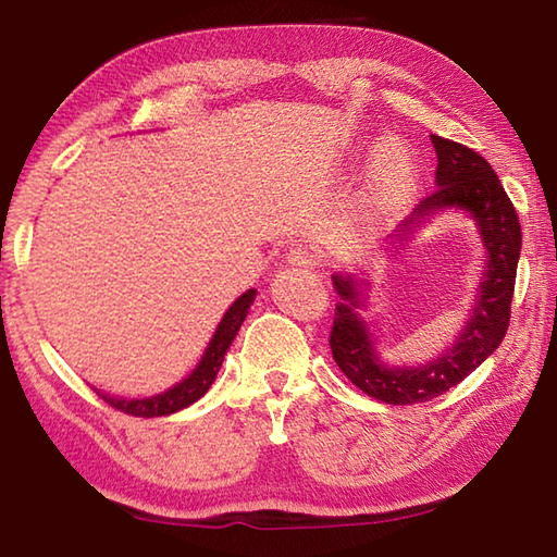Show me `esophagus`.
I'll list each match as a JSON object with an SVG mask.
<instances>
[{
	"label": "esophagus",
	"instance_id": "34e87169",
	"mask_svg": "<svg viewBox=\"0 0 557 557\" xmlns=\"http://www.w3.org/2000/svg\"><path fill=\"white\" fill-rule=\"evenodd\" d=\"M287 258H289L292 265H299V268H315V265L321 263L319 253H315L311 246H304V244H294L289 248Z\"/></svg>",
	"mask_w": 557,
	"mask_h": 557
}]
</instances>
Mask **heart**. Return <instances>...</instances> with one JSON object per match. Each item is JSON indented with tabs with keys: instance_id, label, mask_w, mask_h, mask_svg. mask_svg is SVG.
Segmentation results:
<instances>
[{
	"instance_id": "obj_1",
	"label": "heart",
	"mask_w": 557,
	"mask_h": 557,
	"mask_svg": "<svg viewBox=\"0 0 557 557\" xmlns=\"http://www.w3.org/2000/svg\"><path fill=\"white\" fill-rule=\"evenodd\" d=\"M376 173L388 183H398L403 178H408L410 159L406 154V149L396 145V141H384L376 154Z\"/></svg>"
}]
</instances>
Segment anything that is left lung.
Segmentation results:
<instances>
[{
  "instance_id": "1",
  "label": "left lung",
  "mask_w": 557,
  "mask_h": 557,
  "mask_svg": "<svg viewBox=\"0 0 557 557\" xmlns=\"http://www.w3.org/2000/svg\"><path fill=\"white\" fill-rule=\"evenodd\" d=\"M430 137L437 149L440 188L420 202L406 226L416 224L432 210L461 207L481 228L487 248V270L473 319L468 321L463 335L446 355L416 369H388L379 364L364 323L355 313L359 299L352 280L333 277L335 289L343 297L341 304H335L329 337L335 364L359 391L391 406H412L437 398L463 381L475 367H481L503 343L509 329L511 297H515L521 250V224L515 205L507 198L493 166L478 151L440 135Z\"/></svg>"
}]
</instances>
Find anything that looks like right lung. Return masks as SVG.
Instances as JSON below:
<instances>
[{
    "mask_svg": "<svg viewBox=\"0 0 557 557\" xmlns=\"http://www.w3.org/2000/svg\"><path fill=\"white\" fill-rule=\"evenodd\" d=\"M253 299H256V289H248L232 304V307H228L222 323L216 325V333L210 341V347H207V352L202 355V362L195 367V372L188 379H183L181 384H176L169 391H163V394H159V396L139 398V400L113 398L106 394H98V396H101L111 408L125 412V416H133V418H161V416H171V412L193 406V403L202 398L207 394V388L212 386V381L216 379V372H220V367L224 362L228 345L234 343V337H236L238 329H242V323H244Z\"/></svg>",
    "mask_w": 557,
    "mask_h": 557,
    "instance_id": "add662e5",
    "label": "right lung"
}]
</instances>
